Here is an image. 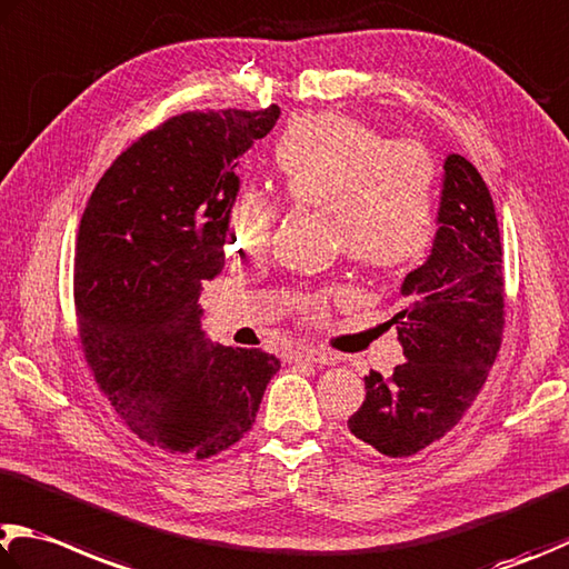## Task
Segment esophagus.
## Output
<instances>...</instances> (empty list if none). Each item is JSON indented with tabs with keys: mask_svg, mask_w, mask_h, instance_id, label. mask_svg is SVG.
<instances>
[{
	"mask_svg": "<svg viewBox=\"0 0 569 569\" xmlns=\"http://www.w3.org/2000/svg\"><path fill=\"white\" fill-rule=\"evenodd\" d=\"M291 360H306V363H318V366H330L336 363V356L333 353H326V350H318V348H296L291 350Z\"/></svg>",
	"mask_w": 569,
	"mask_h": 569,
	"instance_id": "34e87169",
	"label": "esophagus"
}]
</instances>
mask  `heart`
Listing matches in <instances>:
<instances>
[{"instance_id":"b5f03b06","label":"heart","mask_w":569,"mask_h":569,"mask_svg":"<svg viewBox=\"0 0 569 569\" xmlns=\"http://www.w3.org/2000/svg\"><path fill=\"white\" fill-rule=\"evenodd\" d=\"M276 186L288 201L333 216L336 239L353 261L400 268L426 253L436 233V167L416 141H388L356 119L308 113L288 123L273 147ZM273 203L258 191L236 196L226 249L258 258L273 236ZM330 293L306 296L323 316Z\"/></svg>"}]
</instances>
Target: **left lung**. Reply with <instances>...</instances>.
Returning a JSON list of instances; mask_svg holds the SVG:
<instances>
[{"instance_id":"obj_1","label":"left lung","mask_w":569,"mask_h":569,"mask_svg":"<svg viewBox=\"0 0 569 569\" xmlns=\"http://www.w3.org/2000/svg\"><path fill=\"white\" fill-rule=\"evenodd\" d=\"M428 261L400 286L406 363L366 376V400L348 430L388 458H410L458 426L502 343L505 278L492 196L472 163L450 153Z\"/></svg>"}]
</instances>
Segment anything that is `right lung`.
Wrapping results in <instances>:
<instances>
[{
  "instance_id": "right-lung-1",
  "label": "right lung",
  "mask_w": 569,
  "mask_h": 569,
  "mask_svg": "<svg viewBox=\"0 0 569 569\" xmlns=\"http://www.w3.org/2000/svg\"><path fill=\"white\" fill-rule=\"evenodd\" d=\"M281 109L186 111L99 179L74 253L79 340L99 390L149 446L196 460L239 442L281 360L213 346L199 296L223 271L236 167Z\"/></svg>"
}]
</instances>
